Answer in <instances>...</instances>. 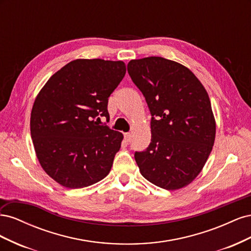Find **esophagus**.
I'll return each instance as SVG.
<instances>
[{"label": "esophagus", "instance_id": "esophagus-1", "mask_svg": "<svg viewBox=\"0 0 251 251\" xmlns=\"http://www.w3.org/2000/svg\"><path fill=\"white\" fill-rule=\"evenodd\" d=\"M131 140V134L130 133H125V141L128 142Z\"/></svg>", "mask_w": 251, "mask_h": 251}]
</instances>
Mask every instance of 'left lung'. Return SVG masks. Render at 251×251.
<instances>
[{
    "mask_svg": "<svg viewBox=\"0 0 251 251\" xmlns=\"http://www.w3.org/2000/svg\"><path fill=\"white\" fill-rule=\"evenodd\" d=\"M127 72L151 115L150 146L135 153L141 175L168 191L188 185L206 163L216 137L206 90L188 68L163 57L132 59Z\"/></svg>",
    "mask_w": 251,
    "mask_h": 251,
    "instance_id": "1",
    "label": "left lung"
}]
</instances>
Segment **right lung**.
<instances>
[{"instance_id": "obj_1", "label": "right lung", "mask_w": 251, "mask_h": 251, "mask_svg": "<svg viewBox=\"0 0 251 251\" xmlns=\"http://www.w3.org/2000/svg\"><path fill=\"white\" fill-rule=\"evenodd\" d=\"M121 60L75 59L54 73L37 94L30 132L43 170L68 188H82L110 173L124 135L100 126L108 100L126 75Z\"/></svg>"}]
</instances>
